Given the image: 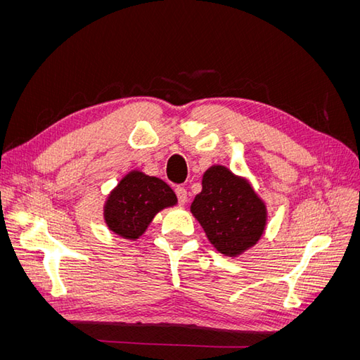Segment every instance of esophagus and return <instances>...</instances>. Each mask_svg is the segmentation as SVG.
Wrapping results in <instances>:
<instances>
[{"label": "esophagus", "mask_w": 360, "mask_h": 360, "mask_svg": "<svg viewBox=\"0 0 360 360\" xmlns=\"http://www.w3.org/2000/svg\"><path fill=\"white\" fill-rule=\"evenodd\" d=\"M176 193H177V197H179L180 204H186V202H188L189 193H188V191H186V189H184V188H177V189H176Z\"/></svg>", "instance_id": "1"}]
</instances>
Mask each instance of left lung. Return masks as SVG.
Wrapping results in <instances>:
<instances>
[{"mask_svg":"<svg viewBox=\"0 0 360 360\" xmlns=\"http://www.w3.org/2000/svg\"><path fill=\"white\" fill-rule=\"evenodd\" d=\"M202 191L191 204L209 242L225 257H238L255 246L267 226V205L248 179L224 165L202 176Z\"/></svg>","mask_w":360,"mask_h":360,"instance_id":"obj_1","label":"left lung"}]
</instances>
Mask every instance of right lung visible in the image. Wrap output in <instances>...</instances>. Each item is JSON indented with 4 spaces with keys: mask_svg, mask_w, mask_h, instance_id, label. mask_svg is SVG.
<instances>
[{
    "mask_svg": "<svg viewBox=\"0 0 360 360\" xmlns=\"http://www.w3.org/2000/svg\"><path fill=\"white\" fill-rule=\"evenodd\" d=\"M177 202V195L168 183L132 169L108 195L103 219L114 234L126 240H138L159 212Z\"/></svg>",
    "mask_w": 360,
    "mask_h": 360,
    "instance_id": "1",
    "label": "right lung"
}]
</instances>
